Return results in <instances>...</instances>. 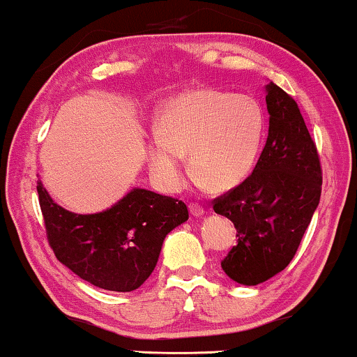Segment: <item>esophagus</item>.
<instances>
[{
	"mask_svg": "<svg viewBox=\"0 0 357 357\" xmlns=\"http://www.w3.org/2000/svg\"><path fill=\"white\" fill-rule=\"evenodd\" d=\"M188 208H190V213H192L195 218H199V216H203V214H204V209L197 203H190Z\"/></svg>",
	"mask_w": 357,
	"mask_h": 357,
	"instance_id": "esophagus-1",
	"label": "esophagus"
}]
</instances>
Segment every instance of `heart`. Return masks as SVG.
I'll return each instance as SVG.
<instances>
[{
	"label": "heart",
	"mask_w": 357,
	"mask_h": 357,
	"mask_svg": "<svg viewBox=\"0 0 357 357\" xmlns=\"http://www.w3.org/2000/svg\"><path fill=\"white\" fill-rule=\"evenodd\" d=\"M265 130V110L253 96L208 87L180 92L160 109L148 144L151 172L160 188L177 192L190 154L198 178L211 188H232L252 172Z\"/></svg>",
	"instance_id": "b5f03b06"
}]
</instances>
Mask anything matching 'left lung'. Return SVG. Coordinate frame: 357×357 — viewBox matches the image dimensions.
I'll return each instance as SVG.
<instances>
[{
    "label": "left lung",
    "instance_id": "1",
    "mask_svg": "<svg viewBox=\"0 0 357 357\" xmlns=\"http://www.w3.org/2000/svg\"><path fill=\"white\" fill-rule=\"evenodd\" d=\"M266 144L253 172L213 202L237 229V245L221 261L238 284L257 286L294 258L321 195L317 146L299 107L280 86H266Z\"/></svg>",
    "mask_w": 357,
    "mask_h": 357
}]
</instances>
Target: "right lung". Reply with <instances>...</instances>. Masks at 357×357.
I'll return each mask as SVG.
<instances>
[{
    "label": "right lung",
    "instance_id": "right-lung-1",
    "mask_svg": "<svg viewBox=\"0 0 357 357\" xmlns=\"http://www.w3.org/2000/svg\"><path fill=\"white\" fill-rule=\"evenodd\" d=\"M47 238L63 265L100 289H138L154 271L167 234L188 219L180 199L133 188L102 213L76 214L37 182Z\"/></svg>",
    "mask_w": 357,
    "mask_h": 357
}]
</instances>
